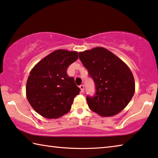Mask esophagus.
<instances>
[{"instance_id": "1", "label": "esophagus", "mask_w": 158, "mask_h": 158, "mask_svg": "<svg viewBox=\"0 0 158 158\" xmlns=\"http://www.w3.org/2000/svg\"><path fill=\"white\" fill-rule=\"evenodd\" d=\"M80 88H81V92H84V85H80Z\"/></svg>"}]
</instances>
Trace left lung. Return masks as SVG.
Listing matches in <instances>:
<instances>
[{"label":"left lung","mask_w":158,"mask_h":158,"mask_svg":"<svg viewBox=\"0 0 158 158\" xmlns=\"http://www.w3.org/2000/svg\"><path fill=\"white\" fill-rule=\"evenodd\" d=\"M79 58L96 85L95 96L87 97L89 108L102 117L117 115L128 105L135 92L130 68L102 47L81 52Z\"/></svg>","instance_id":"obj_1"}]
</instances>
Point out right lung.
<instances>
[{
  "mask_svg": "<svg viewBox=\"0 0 158 158\" xmlns=\"http://www.w3.org/2000/svg\"><path fill=\"white\" fill-rule=\"evenodd\" d=\"M78 58V52L56 50L36 64L27 79L26 95L31 107L48 119L59 118L71 110L81 89L66 69Z\"/></svg>",
  "mask_w": 158,
  "mask_h": 158,
  "instance_id": "add662e5",
  "label": "right lung"
}]
</instances>
